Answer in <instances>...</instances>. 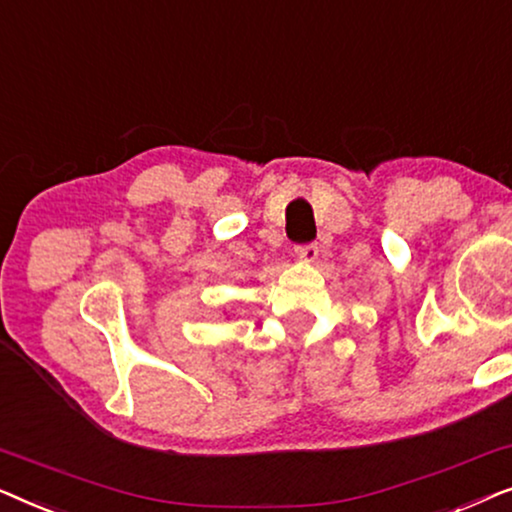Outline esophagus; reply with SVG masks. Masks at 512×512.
Masks as SVG:
<instances>
[{
    "label": "esophagus",
    "instance_id": "1",
    "mask_svg": "<svg viewBox=\"0 0 512 512\" xmlns=\"http://www.w3.org/2000/svg\"><path fill=\"white\" fill-rule=\"evenodd\" d=\"M296 256L303 263H314L319 256V247L317 244H300V247H296Z\"/></svg>",
    "mask_w": 512,
    "mask_h": 512
}]
</instances>
